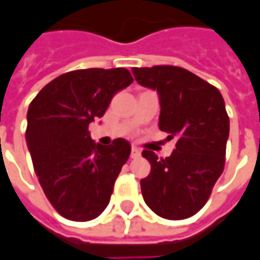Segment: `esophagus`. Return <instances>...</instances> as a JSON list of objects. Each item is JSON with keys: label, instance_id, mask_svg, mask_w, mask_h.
Here are the masks:
<instances>
[{"label": "esophagus", "instance_id": "obj_1", "mask_svg": "<svg viewBox=\"0 0 260 260\" xmlns=\"http://www.w3.org/2000/svg\"><path fill=\"white\" fill-rule=\"evenodd\" d=\"M140 156H141V151H140L139 148L133 147V148H132V158L136 159V158H140Z\"/></svg>", "mask_w": 260, "mask_h": 260}]
</instances>
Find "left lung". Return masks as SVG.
Returning <instances> with one entry per match:
<instances>
[{
    "instance_id": "1",
    "label": "left lung",
    "mask_w": 260,
    "mask_h": 260,
    "mask_svg": "<svg viewBox=\"0 0 260 260\" xmlns=\"http://www.w3.org/2000/svg\"><path fill=\"white\" fill-rule=\"evenodd\" d=\"M140 85L159 96V130L176 140L175 150L158 159L144 150L150 175L140 180L147 206L167 220L196 214L209 200L225 164L230 134L225 104L220 91L185 68L174 66L134 67Z\"/></svg>"
}]
</instances>
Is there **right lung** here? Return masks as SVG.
<instances>
[{
  "mask_svg": "<svg viewBox=\"0 0 260 260\" xmlns=\"http://www.w3.org/2000/svg\"><path fill=\"white\" fill-rule=\"evenodd\" d=\"M133 82L126 68L75 70L57 77L27 109L26 144L40 186L58 214L89 221L109 204L130 143L95 144L88 126Z\"/></svg>",
  "mask_w": 260,
  "mask_h": 260,
  "instance_id": "add662e5",
  "label": "right lung"
}]
</instances>
